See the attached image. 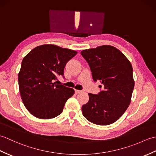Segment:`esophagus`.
Wrapping results in <instances>:
<instances>
[{"label": "esophagus", "instance_id": "esophagus-1", "mask_svg": "<svg viewBox=\"0 0 156 156\" xmlns=\"http://www.w3.org/2000/svg\"><path fill=\"white\" fill-rule=\"evenodd\" d=\"M82 91L81 90H75V94H79V93H81Z\"/></svg>", "mask_w": 156, "mask_h": 156}]
</instances>
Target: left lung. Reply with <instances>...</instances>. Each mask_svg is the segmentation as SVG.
<instances>
[{
	"mask_svg": "<svg viewBox=\"0 0 156 156\" xmlns=\"http://www.w3.org/2000/svg\"><path fill=\"white\" fill-rule=\"evenodd\" d=\"M81 54L89 64L94 80L102 84L98 94H88V102L82 107L83 115L97 125L113 124L131 102L134 88L132 64L124 54L109 45L84 50Z\"/></svg>",
	"mask_w": 156,
	"mask_h": 156,
	"instance_id": "1",
	"label": "left lung"
}]
</instances>
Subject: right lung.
I'll return each mask as SVG.
<instances>
[{"label": "right lung", "instance_id": "obj_1", "mask_svg": "<svg viewBox=\"0 0 156 156\" xmlns=\"http://www.w3.org/2000/svg\"><path fill=\"white\" fill-rule=\"evenodd\" d=\"M76 54L56 45L44 44L24 56L18 76L19 90L25 107L34 116L51 119L62 112L74 90L54 82L64 76L66 63Z\"/></svg>", "mask_w": 156, "mask_h": 156}]
</instances>
